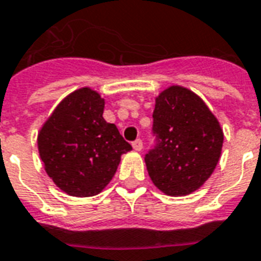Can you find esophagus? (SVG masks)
Listing matches in <instances>:
<instances>
[{"mask_svg":"<svg viewBox=\"0 0 261 261\" xmlns=\"http://www.w3.org/2000/svg\"><path fill=\"white\" fill-rule=\"evenodd\" d=\"M133 148H134V149H136V150H141V149H142V141H141L140 138L134 141V142H133Z\"/></svg>","mask_w":261,"mask_h":261,"instance_id":"esophagus-1","label":"esophagus"}]
</instances>
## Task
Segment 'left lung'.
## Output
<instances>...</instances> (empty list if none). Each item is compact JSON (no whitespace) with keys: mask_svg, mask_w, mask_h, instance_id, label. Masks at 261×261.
Returning <instances> with one entry per match:
<instances>
[{"mask_svg":"<svg viewBox=\"0 0 261 261\" xmlns=\"http://www.w3.org/2000/svg\"><path fill=\"white\" fill-rule=\"evenodd\" d=\"M152 136L145 155L150 179L171 196L188 195L203 185L217 166L223 130L199 96L173 86L156 98Z\"/></svg>","mask_w":261,"mask_h":261,"instance_id":"left-lung-1","label":"left lung"}]
</instances>
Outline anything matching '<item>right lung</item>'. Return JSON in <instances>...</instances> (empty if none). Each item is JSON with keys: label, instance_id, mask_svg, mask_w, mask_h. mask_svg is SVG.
<instances>
[{"label": "right lung", "instance_id": "add662e5", "mask_svg": "<svg viewBox=\"0 0 261 261\" xmlns=\"http://www.w3.org/2000/svg\"><path fill=\"white\" fill-rule=\"evenodd\" d=\"M105 101L90 88L71 92L38 134L47 174L71 196H94L109 184L120 156L131 150L117 127L105 121Z\"/></svg>", "mask_w": 261, "mask_h": 261}]
</instances>
